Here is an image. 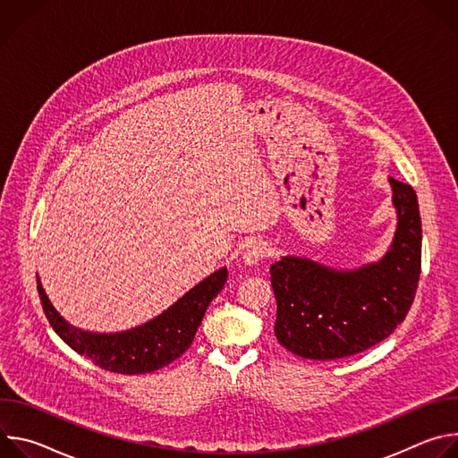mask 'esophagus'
<instances>
[{
  "label": "esophagus",
  "instance_id": "1",
  "mask_svg": "<svg viewBox=\"0 0 458 458\" xmlns=\"http://www.w3.org/2000/svg\"><path fill=\"white\" fill-rule=\"evenodd\" d=\"M268 253V246L267 242L263 241H253L250 242L244 250H242V255H241V265L246 267V268H251V267H257L260 260H263Z\"/></svg>",
  "mask_w": 458,
  "mask_h": 458
}]
</instances>
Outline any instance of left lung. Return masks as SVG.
<instances>
[{
    "mask_svg": "<svg viewBox=\"0 0 458 458\" xmlns=\"http://www.w3.org/2000/svg\"><path fill=\"white\" fill-rule=\"evenodd\" d=\"M387 181L397 228L375 263L339 270L304 255H283L270 267L274 332L288 352L313 360L344 359L389 337L410 311L420 277L419 201L410 184Z\"/></svg>",
    "mask_w": 458,
    "mask_h": 458,
    "instance_id": "left-lung-1",
    "label": "left lung"
}]
</instances>
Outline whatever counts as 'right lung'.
Segmentation results:
<instances>
[{
    "mask_svg": "<svg viewBox=\"0 0 458 458\" xmlns=\"http://www.w3.org/2000/svg\"><path fill=\"white\" fill-rule=\"evenodd\" d=\"M38 277V276H36ZM228 270L219 268L148 322L124 332L98 334L71 324L50 302L38 277V293L52 330L96 366L121 373H152L174 362L191 344L208 304L225 288Z\"/></svg>",
    "mask_w": 458,
    "mask_h": 458,
    "instance_id": "add662e5",
    "label": "right lung"
}]
</instances>
